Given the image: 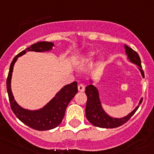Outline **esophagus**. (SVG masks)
I'll return each mask as SVG.
<instances>
[{
  "label": "esophagus",
  "mask_w": 154,
  "mask_h": 154,
  "mask_svg": "<svg viewBox=\"0 0 154 154\" xmlns=\"http://www.w3.org/2000/svg\"><path fill=\"white\" fill-rule=\"evenodd\" d=\"M78 90L79 91H81V92H83L85 91V85L82 84H79L78 85Z\"/></svg>",
  "instance_id": "obj_1"
}]
</instances>
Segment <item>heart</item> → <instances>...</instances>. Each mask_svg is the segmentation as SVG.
Instances as JSON below:
<instances>
[{"mask_svg":"<svg viewBox=\"0 0 154 154\" xmlns=\"http://www.w3.org/2000/svg\"><path fill=\"white\" fill-rule=\"evenodd\" d=\"M95 55H96L95 52H94V51H90V52H88L85 55V57L84 58V61L85 62H88V61L92 60L94 58Z\"/></svg>","mask_w":154,"mask_h":154,"instance_id":"heart-1","label":"heart"}]
</instances>
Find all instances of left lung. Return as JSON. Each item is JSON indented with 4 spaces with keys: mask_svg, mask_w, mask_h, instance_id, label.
<instances>
[{
    "mask_svg": "<svg viewBox=\"0 0 154 154\" xmlns=\"http://www.w3.org/2000/svg\"><path fill=\"white\" fill-rule=\"evenodd\" d=\"M124 47H125V53L128 56V59L129 60L130 62L136 64L138 66L142 76L144 77V71L142 70L140 57L137 53L127 45H125ZM90 82L92 83V81ZM85 94L88 97L85 107L86 118L94 126L104 128H117V127L125 124L134 115V112L138 109V105H140L143 100V98H141L135 109L125 116L122 117V118H113L108 115L103 110L101 106V103H100L99 92H98L97 88L94 85L91 84L86 87Z\"/></svg>",
    "mask_w": 154,
    "mask_h": 154,
    "instance_id": "left-lung-1",
    "label": "left lung"
}]
</instances>
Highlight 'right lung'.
I'll return each instance as SVG.
<instances>
[{"label":"right lung","mask_w":154,"mask_h":154,"mask_svg":"<svg viewBox=\"0 0 154 154\" xmlns=\"http://www.w3.org/2000/svg\"><path fill=\"white\" fill-rule=\"evenodd\" d=\"M54 43L48 42H39L31 45L29 48L20 52L14 58L10 64L8 76L7 79V90L8 93L10 107L17 118L33 129L38 131L53 129L57 127L62 122L65 116V111L70 100L78 92L77 82H73L66 85L56 94L52 100L47 103L44 107L37 110H29L21 107L14 99L11 91V78L14 70V66L18 57L23 56L28 51L45 52L52 50Z\"/></svg>","instance_id":"add662e5"}]
</instances>
